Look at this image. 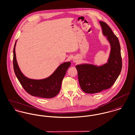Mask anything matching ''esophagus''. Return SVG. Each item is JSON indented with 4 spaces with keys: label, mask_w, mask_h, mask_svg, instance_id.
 Segmentation results:
<instances>
[{
    "label": "esophagus",
    "mask_w": 135,
    "mask_h": 135,
    "mask_svg": "<svg viewBox=\"0 0 135 135\" xmlns=\"http://www.w3.org/2000/svg\"><path fill=\"white\" fill-rule=\"evenodd\" d=\"M73 60L74 62H77L78 61V59H77L76 58H74L73 59Z\"/></svg>",
    "instance_id": "1"
}]
</instances>
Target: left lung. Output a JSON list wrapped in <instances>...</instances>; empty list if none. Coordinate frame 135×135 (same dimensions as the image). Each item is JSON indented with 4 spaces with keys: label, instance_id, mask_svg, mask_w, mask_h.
<instances>
[{
    "label": "left lung",
    "instance_id": "obj_1",
    "mask_svg": "<svg viewBox=\"0 0 135 135\" xmlns=\"http://www.w3.org/2000/svg\"><path fill=\"white\" fill-rule=\"evenodd\" d=\"M99 24L103 35L107 37L110 45L107 63L100 66L88 63L76 66L80 88L89 94L98 93L111 88L119 77L122 66L121 47L118 37L106 23L100 21Z\"/></svg>",
    "mask_w": 135,
    "mask_h": 135
}]
</instances>
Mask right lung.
<instances>
[{
	"mask_svg": "<svg viewBox=\"0 0 135 135\" xmlns=\"http://www.w3.org/2000/svg\"><path fill=\"white\" fill-rule=\"evenodd\" d=\"M15 42L13 49V68L16 77L25 90L32 96L42 98H52L59 92L62 80L71 65L70 61L60 64L49 77L43 79H29L21 71L16 58Z\"/></svg>",
	"mask_w": 135,
	"mask_h": 135,
	"instance_id": "obj_1",
	"label": "right lung"
}]
</instances>
